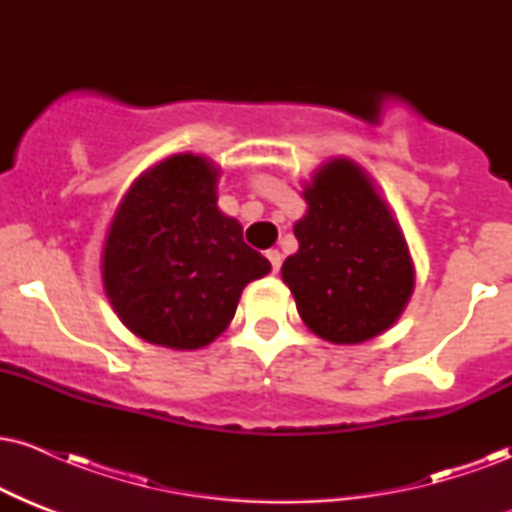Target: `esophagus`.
Wrapping results in <instances>:
<instances>
[{"instance_id":"1","label":"esophagus","mask_w":512,"mask_h":512,"mask_svg":"<svg viewBox=\"0 0 512 512\" xmlns=\"http://www.w3.org/2000/svg\"><path fill=\"white\" fill-rule=\"evenodd\" d=\"M267 260H269V264H272V272L274 274L279 272V269H281V252L279 250H269Z\"/></svg>"}]
</instances>
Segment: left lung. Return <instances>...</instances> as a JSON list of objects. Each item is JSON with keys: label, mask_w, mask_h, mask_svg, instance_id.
Masks as SVG:
<instances>
[{"label": "left lung", "mask_w": 512, "mask_h": 512, "mask_svg": "<svg viewBox=\"0 0 512 512\" xmlns=\"http://www.w3.org/2000/svg\"><path fill=\"white\" fill-rule=\"evenodd\" d=\"M303 199L308 211L293 226L298 252L281 267L301 320L332 344L390 330L414 293V262L373 178L349 158H332Z\"/></svg>", "instance_id": "obj_1"}]
</instances>
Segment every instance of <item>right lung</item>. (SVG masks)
I'll use <instances>...</instances> for the list:
<instances>
[{"mask_svg": "<svg viewBox=\"0 0 512 512\" xmlns=\"http://www.w3.org/2000/svg\"><path fill=\"white\" fill-rule=\"evenodd\" d=\"M221 170L178 154L139 175L103 245V286L122 325L144 342L190 351L231 325L240 293L272 264L216 207Z\"/></svg>", "mask_w": 512, "mask_h": 512, "instance_id": "right-lung-1", "label": "right lung"}]
</instances>
